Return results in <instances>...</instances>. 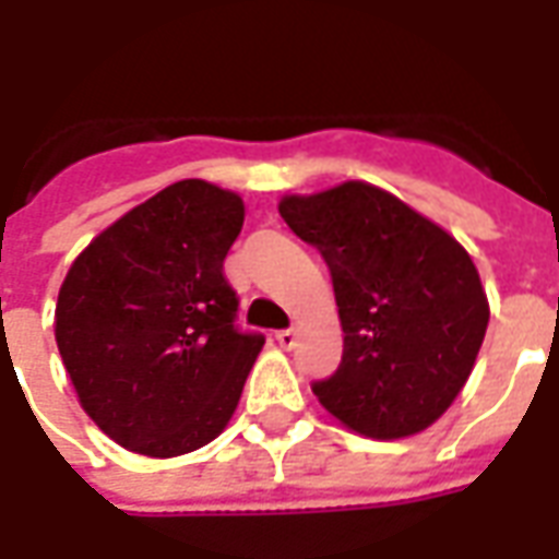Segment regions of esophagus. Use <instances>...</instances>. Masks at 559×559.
I'll return each mask as SVG.
<instances>
[{"label": "esophagus", "instance_id": "1", "mask_svg": "<svg viewBox=\"0 0 559 559\" xmlns=\"http://www.w3.org/2000/svg\"><path fill=\"white\" fill-rule=\"evenodd\" d=\"M275 341L284 350H293L296 347V329H281V332H275Z\"/></svg>", "mask_w": 559, "mask_h": 559}]
</instances>
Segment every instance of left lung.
Segmentation results:
<instances>
[{
	"mask_svg": "<svg viewBox=\"0 0 559 559\" xmlns=\"http://www.w3.org/2000/svg\"><path fill=\"white\" fill-rule=\"evenodd\" d=\"M278 212L332 272L344 356L314 383L323 411L371 440L431 428L467 383L491 317L467 248L359 179L284 194Z\"/></svg>",
	"mask_w": 559,
	"mask_h": 559,
	"instance_id": "1",
	"label": "left lung"
}]
</instances>
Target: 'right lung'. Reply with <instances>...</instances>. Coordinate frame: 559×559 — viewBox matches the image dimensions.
<instances>
[{
	"mask_svg": "<svg viewBox=\"0 0 559 559\" xmlns=\"http://www.w3.org/2000/svg\"><path fill=\"white\" fill-rule=\"evenodd\" d=\"M242 197L182 179L128 209L68 269L56 347L80 407L110 440L146 457L212 443L242 399L263 335L233 326L224 257Z\"/></svg>",
	"mask_w": 559,
	"mask_h": 559,
	"instance_id": "right-lung-1",
	"label": "right lung"
}]
</instances>
